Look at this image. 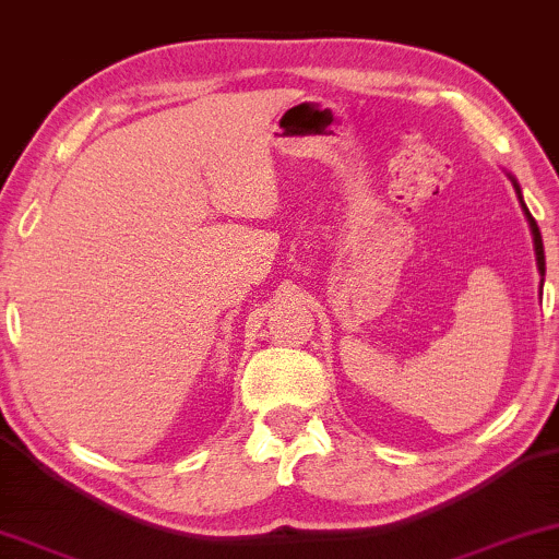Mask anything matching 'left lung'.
Masks as SVG:
<instances>
[{
    "instance_id": "obj_1",
    "label": "left lung",
    "mask_w": 559,
    "mask_h": 559,
    "mask_svg": "<svg viewBox=\"0 0 559 559\" xmlns=\"http://www.w3.org/2000/svg\"><path fill=\"white\" fill-rule=\"evenodd\" d=\"M509 178H511L513 189H516V197H519V204H522V212H524V217H526V222H530V229H532V240H534V255H537V267H539V275H545V245H542V233H539L537 222H534V217H532V214H530V210H526V204H524V197H522V186L516 183V178H513L511 174H509Z\"/></svg>"
}]
</instances>
